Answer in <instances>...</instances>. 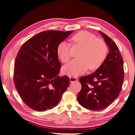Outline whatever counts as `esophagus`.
<instances>
[{"label":"esophagus","mask_w":135,"mask_h":135,"mask_svg":"<svg viewBox=\"0 0 135 135\" xmlns=\"http://www.w3.org/2000/svg\"><path fill=\"white\" fill-rule=\"evenodd\" d=\"M78 79H77L76 78H75V77H74V76H70V82L72 83V82H75V81H78Z\"/></svg>","instance_id":"1"}]
</instances>
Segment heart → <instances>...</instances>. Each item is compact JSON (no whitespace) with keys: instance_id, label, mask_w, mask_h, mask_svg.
I'll use <instances>...</instances> for the list:
<instances>
[{"instance_id":"heart-1","label":"heart","mask_w":135,"mask_h":135,"mask_svg":"<svg viewBox=\"0 0 135 135\" xmlns=\"http://www.w3.org/2000/svg\"><path fill=\"white\" fill-rule=\"evenodd\" d=\"M74 44L81 46L79 59H75L65 65L63 71L65 74L78 76L86 72L98 69L105 60L107 48L105 42L97 38L94 34L87 31H81L72 37ZM57 54L63 63H67L71 57L70 44L66 41L60 42L57 46Z\"/></svg>"}]
</instances>
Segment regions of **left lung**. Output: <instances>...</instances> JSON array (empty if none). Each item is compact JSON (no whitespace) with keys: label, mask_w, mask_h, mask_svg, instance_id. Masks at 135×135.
<instances>
[{"label":"left lung","mask_w":135,"mask_h":135,"mask_svg":"<svg viewBox=\"0 0 135 135\" xmlns=\"http://www.w3.org/2000/svg\"><path fill=\"white\" fill-rule=\"evenodd\" d=\"M109 48L102 65L93 74L79 79L81 89L77 99L83 107L93 111L106 109L120 94L123 80V60L116 44L104 33L99 31Z\"/></svg>","instance_id":"obj_1"}]
</instances>
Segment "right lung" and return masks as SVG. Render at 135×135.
Listing matches in <instances>:
<instances>
[{"mask_svg":"<svg viewBox=\"0 0 135 135\" xmlns=\"http://www.w3.org/2000/svg\"><path fill=\"white\" fill-rule=\"evenodd\" d=\"M74 31L47 30L22 45L15 59L13 80L26 106L37 111L56 106L70 84L67 76L59 77L61 64L57 47Z\"/></svg>","mask_w":135,"mask_h":135,"instance_id":"obj_1","label":"right lung"}]
</instances>
